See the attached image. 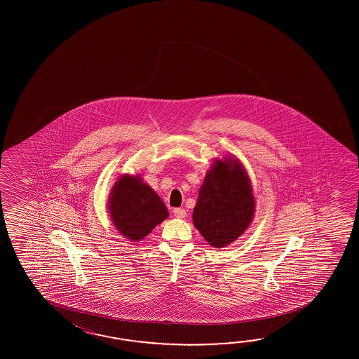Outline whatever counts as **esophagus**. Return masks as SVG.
Masks as SVG:
<instances>
[{"label":"esophagus","instance_id":"1","mask_svg":"<svg viewBox=\"0 0 359 359\" xmlns=\"http://www.w3.org/2000/svg\"><path fill=\"white\" fill-rule=\"evenodd\" d=\"M173 213H175L177 218H184V217H186V214H187L183 208H176V209L173 210Z\"/></svg>","mask_w":359,"mask_h":359}]
</instances>
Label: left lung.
Listing matches in <instances>:
<instances>
[{
    "mask_svg": "<svg viewBox=\"0 0 359 359\" xmlns=\"http://www.w3.org/2000/svg\"><path fill=\"white\" fill-rule=\"evenodd\" d=\"M255 209L250 180L233 159L217 161L198 190L192 221L214 248H224L244 233Z\"/></svg>",
    "mask_w": 359,
    "mask_h": 359,
    "instance_id": "left-lung-1",
    "label": "left lung"
}]
</instances>
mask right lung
<instances>
[{"instance_id":"obj_1","label":"right lung","mask_w":359,"mask_h":359,"mask_svg":"<svg viewBox=\"0 0 359 359\" xmlns=\"http://www.w3.org/2000/svg\"><path fill=\"white\" fill-rule=\"evenodd\" d=\"M109 210L115 227L132 241H141L168 217L161 198L138 176L118 180L110 195Z\"/></svg>"}]
</instances>
